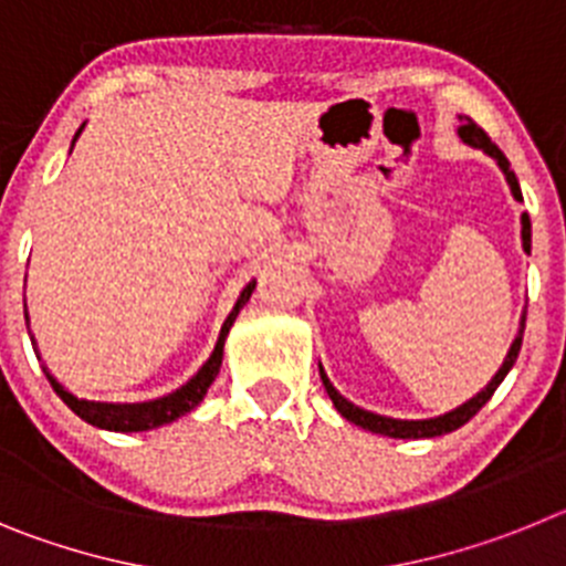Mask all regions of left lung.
I'll return each instance as SVG.
<instances>
[{
  "label": "left lung",
  "mask_w": 566,
  "mask_h": 566,
  "mask_svg": "<svg viewBox=\"0 0 566 566\" xmlns=\"http://www.w3.org/2000/svg\"><path fill=\"white\" fill-rule=\"evenodd\" d=\"M459 138H462L464 144H470V147H476V149H484V153L490 155V158H496L499 169L504 172V178H507L510 184V192H513V198L516 201H522V189H518V178L516 172L510 169V161L504 158L502 149L496 147V144L490 142L488 133H484L479 124H473L468 118V122L459 127ZM522 247L524 252L530 254V218L527 212H522ZM522 337H524V317H522V326H518V337L513 339V345H510V352L507 357H504L502 368L496 371V377L490 379L488 385H484L482 391L476 394L473 399H468L464 405H459V408H453V411L442 413V417H433V419H391V417H379V413H371V411H365V408H359V405L348 402V399L343 397V394L334 388L332 382H328L326 371H323V365H319V379H323V385H326V394L332 397L334 408H337L339 413H343L348 422L359 424V428H365V431H371V433H382V437H391V439H431V437H442V433H451L457 431V428H462L468 419L476 417L479 411H482V405L488 402L490 397H493V391H496L499 385H502V379L507 377V371L513 368V363H516L518 352H522Z\"/></svg>",
  "instance_id": "8db88e82"
}]
</instances>
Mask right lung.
Listing matches in <instances>:
<instances>
[{
    "instance_id": "add662e5",
    "label": "right lung",
    "mask_w": 566,
    "mask_h": 566,
    "mask_svg": "<svg viewBox=\"0 0 566 566\" xmlns=\"http://www.w3.org/2000/svg\"><path fill=\"white\" fill-rule=\"evenodd\" d=\"M78 133H82V129H78ZM78 133H76V138H78ZM76 138H73V144H76ZM252 292H254V280L252 283H247V289L240 292L234 308L229 312L227 323H223V328H221V337H218V345H214L212 357L201 365V371L195 374L187 385H181L178 391L167 394V397L149 399V402H96V399H78L76 394H70L56 377H50L48 368H44V374H48L50 385H53V391L62 397V402L67 405L70 411L76 413V417H82L84 422L96 424V428H104V431L135 433V431H149V428H158V424L175 422V419L192 411L195 405L207 397L209 385L214 382V377H218V371H221L223 343H227L229 328H232V323H234V317L240 314V308L247 306V300L252 297ZM24 319H28V314H24ZM28 334H30V328H28ZM33 352H36V348H33Z\"/></svg>"
}]
</instances>
